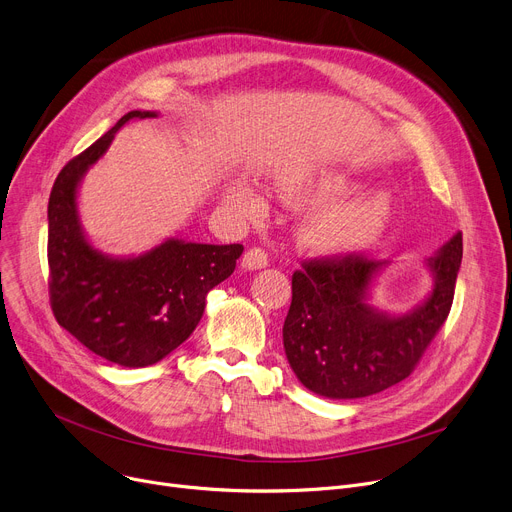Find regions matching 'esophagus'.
<instances>
[{
    "mask_svg": "<svg viewBox=\"0 0 512 512\" xmlns=\"http://www.w3.org/2000/svg\"><path fill=\"white\" fill-rule=\"evenodd\" d=\"M267 253L263 251V249H259V247H253V249H249L247 253H245V257H242V267H245V270H249V272H253V270H263V267L267 265Z\"/></svg>",
    "mask_w": 512,
    "mask_h": 512,
    "instance_id": "esophagus-1",
    "label": "esophagus"
}]
</instances>
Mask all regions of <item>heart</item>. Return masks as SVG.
<instances>
[{
  "label": "heart",
  "mask_w": 512,
  "mask_h": 512,
  "mask_svg": "<svg viewBox=\"0 0 512 512\" xmlns=\"http://www.w3.org/2000/svg\"><path fill=\"white\" fill-rule=\"evenodd\" d=\"M361 188L363 182L338 170L292 172L280 178V191L288 203L319 205L305 215L297 230L305 249L321 255L353 253L367 249L384 234L394 199L382 188L357 195ZM226 203L242 218H255L265 207L253 188L240 180L226 188Z\"/></svg>",
  "instance_id": "1"
}]
</instances>
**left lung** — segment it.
Instances as JSON below:
<instances>
[{"label": "left lung", "instance_id": "left-lung-1", "mask_svg": "<svg viewBox=\"0 0 512 512\" xmlns=\"http://www.w3.org/2000/svg\"><path fill=\"white\" fill-rule=\"evenodd\" d=\"M461 259L463 234L456 232L425 261L432 290L407 313L369 303L390 261L303 263L292 274V303L282 328L284 353L299 382L317 396L348 400L409 378L448 317Z\"/></svg>", "mask_w": 512, "mask_h": 512}]
</instances>
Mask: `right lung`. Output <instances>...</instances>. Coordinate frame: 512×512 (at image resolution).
Masks as SVG:
<instances>
[{
	"label": "right lung",
	"mask_w": 512,
	"mask_h": 512,
	"mask_svg": "<svg viewBox=\"0 0 512 512\" xmlns=\"http://www.w3.org/2000/svg\"><path fill=\"white\" fill-rule=\"evenodd\" d=\"M132 110L64 166L47 205L49 301L58 324L101 359L147 367L193 334L211 288L232 276L242 245L166 238L141 255H110L89 240L78 213L85 174L110 149L116 132L157 118Z\"/></svg>",
	"instance_id": "obj_1"
}]
</instances>
